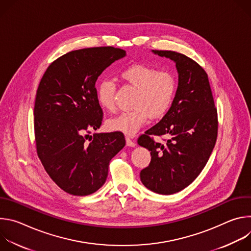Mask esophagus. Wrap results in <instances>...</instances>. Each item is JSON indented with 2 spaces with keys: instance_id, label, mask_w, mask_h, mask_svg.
<instances>
[{
  "instance_id": "esophagus-1",
  "label": "esophagus",
  "mask_w": 251,
  "mask_h": 251,
  "mask_svg": "<svg viewBox=\"0 0 251 251\" xmlns=\"http://www.w3.org/2000/svg\"><path fill=\"white\" fill-rule=\"evenodd\" d=\"M126 145H127L128 147H135V146H136L135 142H134L133 140H131L129 137H126Z\"/></svg>"
}]
</instances>
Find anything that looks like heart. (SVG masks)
<instances>
[{"mask_svg": "<svg viewBox=\"0 0 251 251\" xmlns=\"http://www.w3.org/2000/svg\"><path fill=\"white\" fill-rule=\"evenodd\" d=\"M120 76L137 88L134 96L135 109L121 113L106 122V128L112 132H121L128 136L136 134L144 126L150 116H163L173 102L176 92V80L169 71L135 63L124 68ZM115 84L110 79L101 80L96 87V98L101 108L108 112L115 110Z\"/></svg>", "mask_w": 251, "mask_h": 251, "instance_id": "1", "label": "heart"}]
</instances>
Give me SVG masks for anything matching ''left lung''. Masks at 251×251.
<instances>
[{"instance_id":"8db88e82","label":"left lung","mask_w":251,"mask_h":251,"mask_svg":"<svg viewBox=\"0 0 251 251\" xmlns=\"http://www.w3.org/2000/svg\"><path fill=\"white\" fill-rule=\"evenodd\" d=\"M176 63L177 88L162 120L138 139L151 152L149 166L140 173L142 184L160 195H172L192 184L216 145L218 113L207 75L196 61L171 50H152ZM151 134L166 135L164 145Z\"/></svg>"}]
</instances>
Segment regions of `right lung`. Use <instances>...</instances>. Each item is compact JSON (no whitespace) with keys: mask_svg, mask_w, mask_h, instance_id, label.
<instances>
[{"mask_svg":"<svg viewBox=\"0 0 251 251\" xmlns=\"http://www.w3.org/2000/svg\"><path fill=\"white\" fill-rule=\"evenodd\" d=\"M125 56V50L112 47L70 51L48 67L40 82L33 108L38 155L51 180L70 195L99 190L111 159L125 146L120 132L89 135L103 114L95 82Z\"/></svg>","mask_w":251,"mask_h":251,"instance_id":"obj_1","label":"right lung"}]
</instances>
